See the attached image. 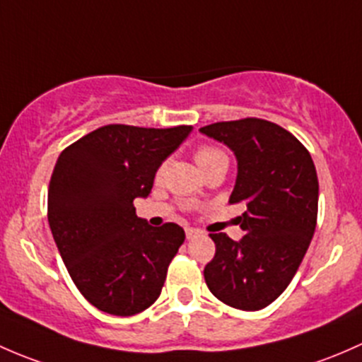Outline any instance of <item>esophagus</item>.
<instances>
[{"label": "esophagus", "instance_id": "1", "mask_svg": "<svg viewBox=\"0 0 362 362\" xmlns=\"http://www.w3.org/2000/svg\"><path fill=\"white\" fill-rule=\"evenodd\" d=\"M200 235H202V232H200V230L186 228V238H188V240H193V238H197V237H200Z\"/></svg>", "mask_w": 362, "mask_h": 362}]
</instances>
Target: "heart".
<instances>
[{"label":"heart","instance_id":"1","mask_svg":"<svg viewBox=\"0 0 362 362\" xmlns=\"http://www.w3.org/2000/svg\"><path fill=\"white\" fill-rule=\"evenodd\" d=\"M225 156H226V155L223 153V151L216 150V148L202 146V148H199V150H197V153H195V162H197V165L202 167V165H206V163L212 162V160L225 158ZM160 173H162V170H160ZM160 173H158V174H160Z\"/></svg>","mask_w":362,"mask_h":362}]
</instances>
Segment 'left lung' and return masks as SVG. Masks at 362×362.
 <instances>
[{
    "label": "left lung",
    "instance_id": "1",
    "mask_svg": "<svg viewBox=\"0 0 362 362\" xmlns=\"http://www.w3.org/2000/svg\"><path fill=\"white\" fill-rule=\"evenodd\" d=\"M200 132L233 151L237 180L230 202L245 207L240 240L211 233L216 255L204 268L206 284L230 307L259 310L288 288L314 237L315 165L291 132L259 118L218 122Z\"/></svg>",
    "mask_w": 362,
    "mask_h": 362
}]
</instances>
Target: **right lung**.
Returning a JSON list of instances; mask_svg holds the SVG:
<instances>
[{
  "mask_svg": "<svg viewBox=\"0 0 362 362\" xmlns=\"http://www.w3.org/2000/svg\"><path fill=\"white\" fill-rule=\"evenodd\" d=\"M193 127L104 125L59 155L48 186V223L71 279L99 310L139 314L153 305L185 242L176 223L137 218L155 174Z\"/></svg>",
  "mask_w": 362,
  "mask_h": 362,
  "instance_id": "1",
  "label": "right lung"
}]
</instances>
